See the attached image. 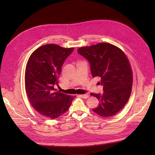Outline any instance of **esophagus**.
<instances>
[{
	"instance_id": "obj_1",
	"label": "esophagus",
	"mask_w": 155,
	"mask_h": 155,
	"mask_svg": "<svg viewBox=\"0 0 155 155\" xmlns=\"http://www.w3.org/2000/svg\"><path fill=\"white\" fill-rule=\"evenodd\" d=\"M79 96L83 99H87V98H88V97H89V95H88L87 94H84L79 95Z\"/></svg>"
}]
</instances>
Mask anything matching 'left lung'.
Instances as JSON below:
<instances>
[{
  "instance_id": "left-lung-1",
  "label": "left lung",
  "mask_w": 155,
  "mask_h": 155,
  "mask_svg": "<svg viewBox=\"0 0 155 155\" xmlns=\"http://www.w3.org/2000/svg\"><path fill=\"white\" fill-rule=\"evenodd\" d=\"M77 52L90 62L93 77H99L103 86V93H91L99 102L93 111L102 117L114 116L127 102L132 91V73L126 56L107 43L81 47Z\"/></svg>"
}]
</instances>
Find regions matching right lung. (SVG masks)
Wrapping results in <instances>:
<instances>
[{"instance_id":"add662e5","label":"right lung","mask_w":155,"mask_h":155,"mask_svg":"<svg viewBox=\"0 0 155 155\" xmlns=\"http://www.w3.org/2000/svg\"><path fill=\"white\" fill-rule=\"evenodd\" d=\"M74 50L48 44L37 48L28 60L26 91L32 106L42 116L58 118L68 111L75 98L54 88L56 85L59 86L58 79L62 66Z\"/></svg>"}]
</instances>
